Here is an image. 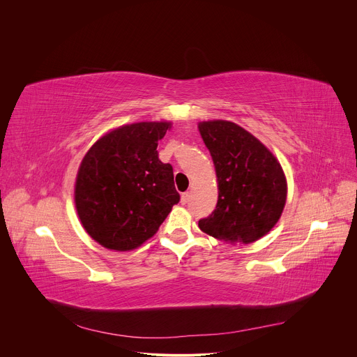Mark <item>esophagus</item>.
<instances>
[{"instance_id":"34e87169","label":"esophagus","mask_w":357,"mask_h":357,"mask_svg":"<svg viewBox=\"0 0 357 357\" xmlns=\"http://www.w3.org/2000/svg\"><path fill=\"white\" fill-rule=\"evenodd\" d=\"M189 200H190V193L189 192L182 193V196H181V203H182V205H186Z\"/></svg>"}]
</instances>
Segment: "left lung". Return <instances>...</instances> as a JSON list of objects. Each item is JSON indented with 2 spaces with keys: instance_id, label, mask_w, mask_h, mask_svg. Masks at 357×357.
Returning <instances> with one entry per match:
<instances>
[{
  "instance_id": "obj_1",
  "label": "left lung",
  "mask_w": 357,
  "mask_h": 357,
  "mask_svg": "<svg viewBox=\"0 0 357 357\" xmlns=\"http://www.w3.org/2000/svg\"><path fill=\"white\" fill-rule=\"evenodd\" d=\"M218 176L216 209L199 220L215 238L248 244L278 222L287 200V179L270 149L240 126L213 120L199 123Z\"/></svg>"
}]
</instances>
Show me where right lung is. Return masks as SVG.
I'll return each mask as SVG.
<instances>
[{
  "label": "right lung",
  "mask_w": 357,
  "mask_h": 357,
  "mask_svg": "<svg viewBox=\"0 0 357 357\" xmlns=\"http://www.w3.org/2000/svg\"><path fill=\"white\" fill-rule=\"evenodd\" d=\"M171 123L119 127L84 155L75 185L79 219L103 247L128 251L154 236L181 196L174 169L158 158V141Z\"/></svg>",
  "instance_id": "add662e5"
}]
</instances>
